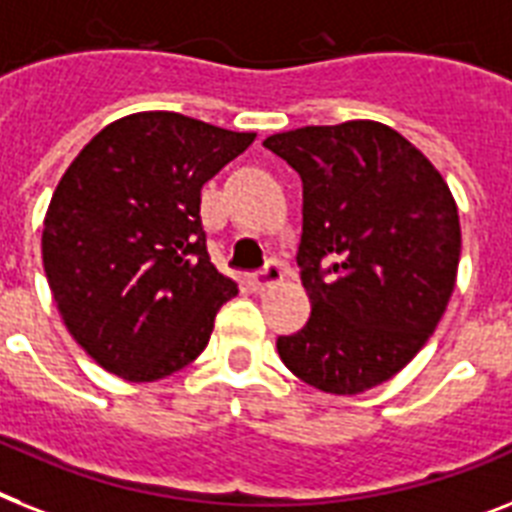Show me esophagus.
<instances>
[{
    "label": "esophagus",
    "instance_id": "1",
    "mask_svg": "<svg viewBox=\"0 0 512 512\" xmlns=\"http://www.w3.org/2000/svg\"><path fill=\"white\" fill-rule=\"evenodd\" d=\"M281 281H284V268L273 260V263L265 265L263 273L252 276V289H255V292H265V289L281 284Z\"/></svg>",
    "mask_w": 512,
    "mask_h": 512
}]
</instances>
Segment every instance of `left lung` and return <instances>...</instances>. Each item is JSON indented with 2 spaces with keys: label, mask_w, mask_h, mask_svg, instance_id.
<instances>
[{
  "label": "left lung",
  "mask_w": 512,
  "mask_h": 512,
  "mask_svg": "<svg viewBox=\"0 0 512 512\" xmlns=\"http://www.w3.org/2000/svg\"><path fill=\"white\" fill-rule=\"evenodd\" d=\"M302 178L297 263L310 318L278 336L284 365L326 394H360L413 360L458 281L460 218L434 162L376 120L263 141Z\"/></svg>",
  "instance_id": "8db88e82"
}]
</instances>
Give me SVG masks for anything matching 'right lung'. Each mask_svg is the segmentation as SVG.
Wrapping results in <instances>:
<instances>
[{
    "label": "right lung",
    "instance_id": "right-lung-1",
    "mask_svg": "<svg viewBox=\"0 0 512 512\" xmlns=\"http://www.w3.org/2000/svg\"><path fill=\"white\" fill-rule=\"evenodd\" d=\"M255 136L168 110L134 112L62 173L41 260L62 323L107 373L147 384L207 347L215 313L239 289L210 263L199 194Z\"/></svg>",
    "mask_w": 512,
    "mask_h": 512
}]
</instances>
